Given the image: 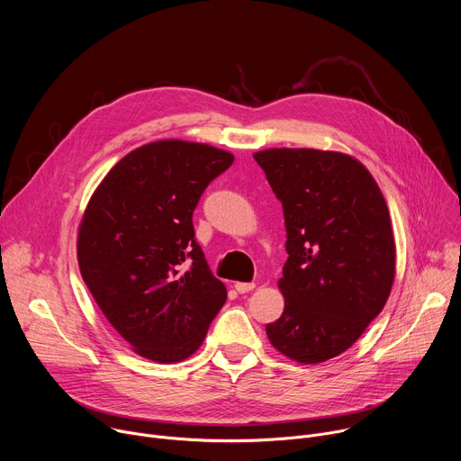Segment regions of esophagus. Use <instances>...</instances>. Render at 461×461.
<instances>
[{
	"instance_id": "1",
	"label": "esophagus",
	"mask_w": 461,
	"mask_h": 461,
	"mask_svg": "<svg viewBox=\"0 0 461 461\" xmlns=\"http://www.w3.org/2000/svg\"><path fill=\"white\" fill-rule=\"evenodd\" d=\"M255 288V283H235V290L239 294H246V292H251Z\"/></svg>"
}]
</instances>
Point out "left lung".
Masks as SVG:
<instances>
[{"label": "left lung", "mask_w": 461, "mask_h": 461, "mask_svg": "<svg viewBox=\"0 0 461 461\" xmlns=\"http://www.w3.org/2000/svg\"><path fill=\"white\" fill-rule=\"evenodd\" d=\"M253 158L283 203L288 233L285 312L267 336L292 361H328L363 336L396 277L384 196L370 171L341 151L272 148Z\"/></svg>", "instance_id": "8db88e82"}]
</instances>
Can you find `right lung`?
I'll return each mask as SVG.
<instances>
[{
    "instance_id": "right-lung-1",
    "label": "right lung",
    "mask_w": 461,
    "mask_h": 461,
    "mask_svg": "<svg viewBox=\"0 0 461 461\" xmlns=\"http://www.w3.org/2000/svg\"><path fill=\"white\" fill-rule=\"evenodd\" d=\"M233 160L210 144L149 142L118 160L86 206L77 239L82 279L111 326L146 359L167 365L193 356L226 303L191 217Z\"/></svg>"
}]
</instances>
